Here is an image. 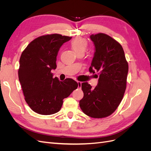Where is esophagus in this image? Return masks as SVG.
I'll return each mask as SVG.
<instances>
[{
  "label": "esophagus",
  "instance_id": "esophagus-1",
  "mask_svg": "<svg viewBox=\"0 0 151 151\" xmlns=\"http://www.w3.org/2000/svg\"><path fill=\"white\" fill-rule=\"evenodd\" d=\"M77 84H78V88H81V86H82V83H81V82L77 81Z\"/></svg>",
  "mask_w": 151,
  "mask_h": 151
}]
</instances>
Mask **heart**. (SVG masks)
Returning a JSON list of instances; mask_svg holds the SVG:
<instances>
[{
  "mask_svg": "<svg viewBox=\"0 0 151 151\" xmlns=\"http://www.w3.org/2000/svg\"><path fill=\"white\" fill-rule=\"evenodd\" d=\"M70 45L73 51L77 53L79 52H84L88 47V42L83 38H76L71 41Z\"/></svg>",
  "mask_w": 151,
  "mask_h": 151,
  "instance_id": "obj_1",
  "label": "heart"
}]
</instances>
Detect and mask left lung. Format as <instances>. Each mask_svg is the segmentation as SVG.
<instances>
[{
  "label": "left lung",
  "instance_id": "1",
  "mask_svg": "<svg viewBox=\"0 0 151 151\" xmlns=\"http://www.w3.org/2000/svg\"><path fill=\"white\" fill-rule=\"evenodd\" d=\"M95 53L89 72H99L98 84L92 88L82 83L84 97L79 106L84 114L94 118L107 117L119 106L127 88L129 65L122 45L104 33L91 35Z\"/></svg>",
  "mask_w": 151,
  "mask_h": 151
}]
</instances>
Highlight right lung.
Listing matches in <instances>:
<instances>
[{"label": "right lung", "instance_id": "add662e5", "mask_svg": "<svg viewBox=\"0 0 151 151\" xmlns=\"http://www.w3.org/2000/svg\"><path fill=\"white\" fill-rule=\"evenodd\" d=\"M72 37L59 34L36 38L22 52L18 76L26 102L33 111L49 115L60 111L63 99L76 89L72 79L60 81L53 78L51 70L57 67L58 52Z\"/></svg>", "mask_w": 151, "mask_h": 151}]
</instances>
